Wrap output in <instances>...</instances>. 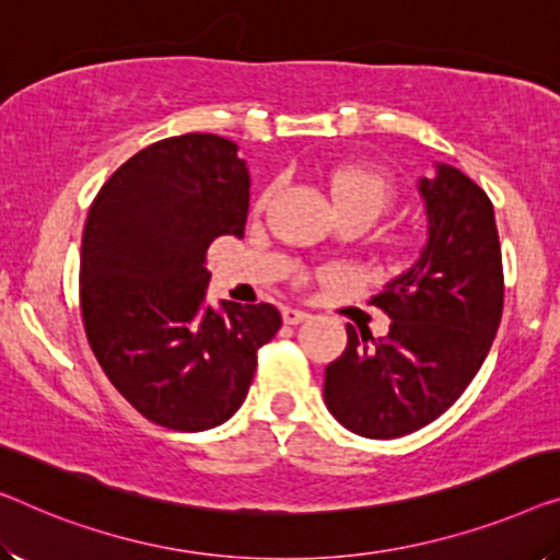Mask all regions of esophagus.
Returning <instances> with one entry per match:
<instances>
[{"label":"esophagus","mask_w":560,"mask_h":560,"mask_svg":"<svg viewBox=\"0 0 560 560\" xmlns=\"http://www.w3.org/2000/svg\"><path fill=\"white\" fill-rule=\"evenodd\" d=\"M281 319H283V324H291V327H294V324H302V322H306L308 319V314L306 312H302V308H294V306H287L281 312Z\"/></svg>","instance_id":"esophagus-1"}]
</instances>
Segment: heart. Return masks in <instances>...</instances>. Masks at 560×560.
Segmentation results:
<instances>
[{
    "label": "heart",
    "mask_w": 560,
    "mask_h": 560,
    "mask_svg": "<svg viewBox=\"0 0 560 560\" xmlns=\"http://www.w3.org/2000/svg\"><path fill=\"white\" fill-rule=\"evenodd\" d=\"M327 186L341 219H362L366 223L385 213L397 196L395 183L387 173L364 168V165H341L331 171ZM271 194V188L266 190L258 203L264 206Z\"/></svg>",
    "instance_id": "heart-1"
}]
</instances>
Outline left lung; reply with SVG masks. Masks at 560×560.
I'll list each match as a JSON object with an SVG mask.
<instances>
[{
	"mask_svg": "<svg viewBox=\"0 0 560 560\" xmlns=\"http://www.w3.org/2000/svg\"><path fill=\"white\" fill-rule=\"evenodd\" d=\"M428 246L370 304L392 324L385 339L347 324V349L324 372V402L372 440L410 435L455 405L486 362L503 316V258L493 203L478 183L438 163L420 180Z\"/></svg>",
	"mask_w": 560,
	"mask_h": 560,
	"instance_id": "obj_1",
	"label": "left lung"
}]
</instances>
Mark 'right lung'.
<instances>
[{"label": "right lung", "instance_id": "1", "mask_svg": "<svg viewBox=\"0 0 560 560\" xmlns=\"http://www.w3.org/2000/svg\"><path fill=\"white\" fill-rule=\"evenodd\" d=\"M246 163L211 132L158 140L90 206L80 308L113 387L161 428L211 430L246 399L256 352L281 327L271 304H206L208 246L244 236Z\"/></svg>", "mask_w": 560, "mask_h": 560}]
</instances>
